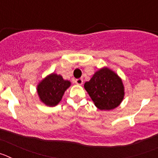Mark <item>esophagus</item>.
I'll list each match as a JSON object with an SVG mask.
<instances>
[{"instance_id": "1", "label": "esophagus", "mask_w": 158, "mask_h": 158, "mask_svg": "<svg viewBox=\"0 0 158 158\" xmlns=\"http://www.w3.org/2000/svg\"><path fill=\"white\" fill-rule=\"evenodd\" d=\"M74 83H76L77 85H82L83 84V80L81 78H78V79H75Z\"/></svg>"}]
</instances>
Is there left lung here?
Instances as JSON below:
<instances>
[{
    "mask_svg": "<svg viewBox=\"0 0 158 158\" xmlns=\"http://www.w3.org/2000/svg\"><path fill=\"white\" fill-rule=\"evenodd\" d=\"M85 89L100 110H111L118 107L124 96L121 79L111 69L104 68L96 72Z\"/></svg>",
    "mask_w": 158,
    "mask_h": 158,
    "instance_id": "8db88e82",
    "label": "left lung"
}]
</instances>
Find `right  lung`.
<instances>
[{
	"instance_id": "obj_1",
	"label": "right lung",
	"mask_w": 158,
	"mask_h": 158,
	"mask_svg": "<svg viewBox=\"0 0 158 158\" xmlns=\"http://www.w3.org/2000/svg\"><path fill=\"white\" fill-rule=\"evenodd\" d=\"M70 86L69 81L63 80L61 75H49L42 81L37 88L38 94L42 101L47 106H55L62 100L64 93Z\"/></svg>"
}]
</instances>
